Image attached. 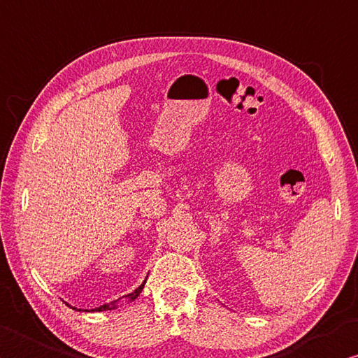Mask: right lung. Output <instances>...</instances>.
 <instances>
[{
    "label": "right lung",
    "instance_id": "1",
    "mask_svg": "<svg viewBox=\"0 0 358 358\" xmlns=\"http://www.w3.org/2000/svg\"><path fill=\"white\" fill-rule=\"evenodd\" d=\"M144 283H145V282H144ZM144 283H142L138 289H134V291L131 292V294H128V296H127V297L129 299V301H134V299L141 294L142 289H144ZM111 308H115V305H114V303L101 305V307H99V308H92L90 311H106V310H111Z\"/></svg>",
    "mask_w": 358,
    "mask_h": 358
}]
</instances>
